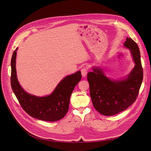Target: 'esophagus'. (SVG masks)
<instances>
[{
  "instance_id": "obj_1",
  "label": "esophagus",
  "mask_w": 151,
  "mask_h": 151,
  "mask_svg": "<svg viewBox=\"0 0 151 151\" xmlns=\"http://www.w3.org/2000/svg\"><path fill=\"white\" fill-rule=\"evenodd\" d=\"M87 73H88V69L87 68H82L81 69V73H82V75L83 76H85L86 75H87Z\"/></svg>"
}]
</instances>
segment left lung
Here are the masks:
<instances>
[{
    "instance_id": "1",
    "label": "left lung",
    "mask_w": 151,
    "mask_h": 151,
    "mask_svg": "<svg viewBox=\"0 0 151 151\" xmlns=\"http://www.w3.org/2000/svg\"><path fill=\"white\" fill-rule=\"evenodd\" d=\"M124 46L131 50L135 66L127 79L115 81L107 78L101 70L93 69L87 74L90 93L94 108L104 116L120 113L136 100L143 81L140 52L136 43L127 37Z\"/></svg>"
}]
</instances>
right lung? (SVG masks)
<instances>
[{"label":"right lung","mask_w":151,"mask_h":151,"mask_svg":"<svg viewBox=\"0 0 151 151\" xmlns=\"http://www.w3.org/2000/svg\"><path fill=\"white\" fill-rule=\"evenodd\" d=\"M17 50L11 58V84L21 107L30 116L39 120L52 122L62 119L69 110L70 98L75 87L81 79V71L64 78L49 96L39 97L29 94L21 88L17 78Z\"/></svg>","instance_id":"right-lung-1"}]
</instances>
